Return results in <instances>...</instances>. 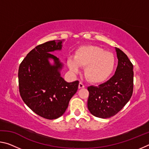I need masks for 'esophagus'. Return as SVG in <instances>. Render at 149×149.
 Instances as JSON below:
<instances>
[{"label":"esophagus","mask_w":149,"mask_h":149,"mask_svg":"<svg viewBox=\"0 0 149 149\" xmlns=\"http://www.w3.org/2000/svg\"><path fill=\"white\" fill-rule=\"evenodd\" d=\"M85 87V86H84V85L82 84V83H79V86H78V88H79V89H82V88H84Z\"/></svg>","instance_id":"34e87169"}]
</instances>
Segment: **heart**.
<instances>
[{"label":"heart","mask_w":149,"mask_h":149,"mask_svg":"<svg viewBox=\"0 0 149 149\" xmlns=\"http://www.w3.org/2000/svg\"><path fill=\"white\" fill-rule=\"evenodd\" d=\"M67 65L73 74H78L81 67H85L84 75L89 81L99 84L104 81L112 74L115 58L111 52L101 47L87 45L79 48L75 56L67 59Z\"/></svg>","instance_id":"b5f03b06"}]
</instances>
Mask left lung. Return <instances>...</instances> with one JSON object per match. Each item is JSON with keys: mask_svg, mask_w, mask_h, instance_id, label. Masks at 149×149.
<instances>
[{"mask_svg": "<svg viewBox=\"0 0 149 149\" xmlns=\"http://www.w3.org/2000/svg\"><path fill=\"white\" fill-rule=\"evenodd\" d=\"M118 60L113 76L99 86H90L87 108L91 114L100 118L113 116L122 109L132 97L133 66L122 50L115 47Z\"/></svg>", "mask_w": 149, "mask_h": 149, "instance_id": "left-lung-1", "label": "left lung"}]
</instances>
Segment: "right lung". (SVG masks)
<instances>
[{
  "mask_svg": "<svg viewBox=\"0 0 149 149\" xmlns=\"http://www.w3.org/2000/svg\"><path fill=\"white\" fill-rule=\"evenodd\" d=\"M64 41L54 40L38 45L27 54L19 67L22 100L37 115L48 120L64 114L79 85L78 81H65L61 76L64 64L51 54L60 51Z\"/></svg>",
  "mask_w": 149,
  "mask_h": 149,
  "instance_id": "obj_1",
  "label": "right lung"
}]
</instances>
